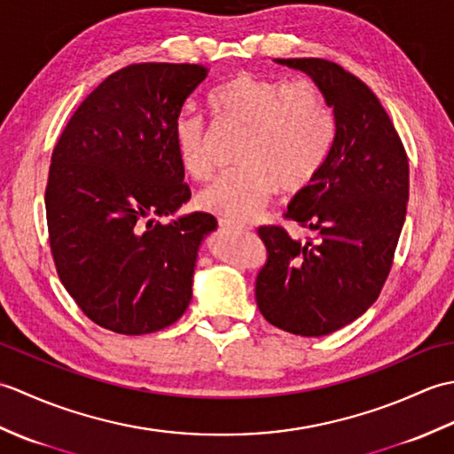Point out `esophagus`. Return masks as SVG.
<instances>
[{
    "label": "esophagus",
    "instance_id": "34e87169",
    "mask_svg": "<svg viewBox=\"0 0 454 454\" xmlns=\"http://www.w3.org/2000/svg\"><path fill=\"white\" fill-rule=\"evenodd\" d=\"M218 226L224 230H244V224H239V222L230 218H218Z\"/></svg>",
    "mask_w": 454,
    "mask_h": 454
}]
</instances>
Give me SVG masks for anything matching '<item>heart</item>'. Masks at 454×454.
<instances>
[{"label":"heart","mask_w":454,"mask_h":454,"mask_svg":"<svg viewBox=\"0 0 454 454\" xmlns=\"http://www.w3.org/2000/svg\"><path fill=\"white\" fill-rule=\"evenodd\" d=\"M216 117L247 130L239 152L242 169L202 189L197 205L230 220H254L277 192L293 197L316 179L333 142V117L310 80L286 82L238 72L210 95ZM179 161L192 179L215 173L210 130L195 111H183L176 129Z\"/></svg>","instance_id":"b5f03b06"}]
</instances>
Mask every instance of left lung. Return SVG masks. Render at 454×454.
I'll use <instances>...</instances> for the list:
<instances>
[{"mask_svg":"<svg viewBox=\"0 0 454 454\" xmlns=\"http://www.w3.org/2000/svg\"><path fill=\"white\" fill-rule=\"evenodd\" d=\"M306 72L333 111V142L316 179L283 226L257 230L267 259L255 278L259 312L278 330L322 337L369 310L394 263L410 192L408 153L379 98L356 75L322 58H277Z\"/></svg>","mask_w":454,"mask_h":454,"instance_id":"8db88e82","label":"left lung"}]
</instances>
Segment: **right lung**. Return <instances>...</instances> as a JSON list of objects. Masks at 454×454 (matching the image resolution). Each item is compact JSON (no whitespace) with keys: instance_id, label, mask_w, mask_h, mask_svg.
Listing matches in <instances>:
<instances>
[{"instance_id":"1","label":"right lung","mask_w":454,"mask_h":454,"mask_svg":"<svg viewBox=\"0 0 454 454\" xmlns=\"http://www.w3.org/2000/svg\"><path fill=\"white\" fill-rule=\"evenodd\" d=\"M208 72L202 64L122 67L82 101L56 142L48 242L66 291L105 330L160 332L191 302L197 249L216 218H153L191 199L173 129Z\"/></svg>"}]
</instances>
